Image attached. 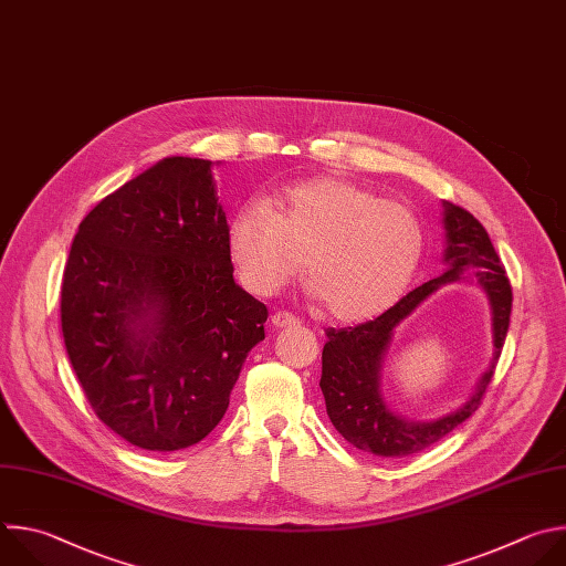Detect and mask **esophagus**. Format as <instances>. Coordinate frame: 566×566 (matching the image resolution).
Listing matches in <instances>:
<instances>
[{
	"instance_id": "1",
	"label": "esophagus",
	"mask_w": 566,
	"mask_h": 566,
	"mask_svg": "<svg viewBox=\"0 0 566 566\" xmlns=\"http://www.w3.org/2000/svg\"><path fill=\"white\" fill-rule=\"evenodd\" d=\"M301 321L292 314V312H285V310H279L272 314V325L274 327H292V325H298Z\"/></svg>"
}]
</instances>
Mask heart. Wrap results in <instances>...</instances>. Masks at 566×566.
I'll use <instances>...</instances> for the list:
<instances>
[{
  "mask_svg": "<svg viewBox=\"0 0 566 566\" xmlns=\"http://www.w3.org/2000/svg\"><path fill=\"white\" fill-rule=\"evenodd\" d=\"M228 252L243 287L272 296L305 259L312 294L336 321H364L401 298L423 254L415 209L359 182L316 176L239 207Z\"/></svg>",
  "mask_w": 566,
  "mask_h": 566,
  "instance_id": "heart-1",
  "label": "heart"
}]
</instances>
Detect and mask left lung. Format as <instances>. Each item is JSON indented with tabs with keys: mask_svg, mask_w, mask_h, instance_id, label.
<instances>
[{
	"mask_svg": "<svg viewBox=\"0 0 566 566\" xmlns=\"http://www.w3.org/2000/svg\"><path fill=\"white\" fill-rule=\"evenodd\" d=\"M443 228L448 248L443 261L450 265L437 279L415 287L392 307L373 321L355 327H327V342L321 355V392L325 397L327 417L334 428L364 453L384 460L408 458L430 448L448 432L467 421L484 399L493 379L497 359L511 321L513 292L506 270L482 228V222L460 205L443 202ZM478 269L479 282L485 287L494 310V361L483 378L476 395L455 413L437 422L421 424L397 418L385 406L378 390V370L391 329L423 298L441 284L459 280L462 269Z\"/></svg>",
	"mask_w": 566,
	"mask_h": 566,
	"instance_id": "1",
	"label": "left lung"
}]
</instances>
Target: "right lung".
Instances as JSON below:
<instances>
[{
	"label": "right lung",
	"instance_id": "1",
	"mask_svg": "<svg viewBox=\"0 0 566 566\" xmlns=\"http://www.w3.org/2000/svg\"><path fill=\"white\" fill-rule=\"evenodd\" d=\"M60 314L84 397L125 441L171 453L218 426L268 307L234 283L211 160L165 158L84 216Z\"/></svg>",
	"mask_w": 566,
	"mask_h": 566
}]
</instances>
